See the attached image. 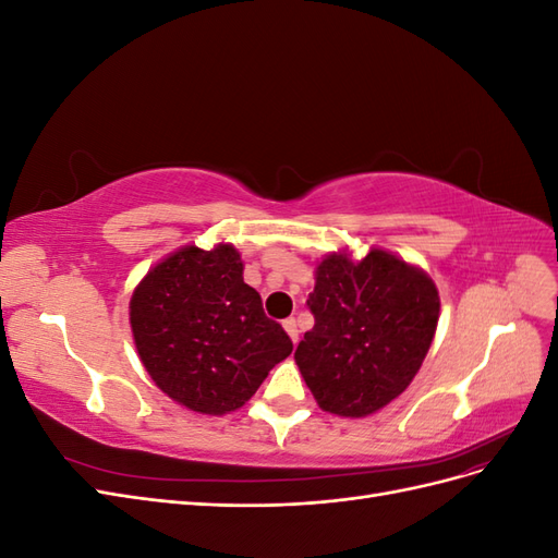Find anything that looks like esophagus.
Returning a JSON list of instances; mask_svg holds the SVG:
<instances>
[{
	"label": "esophagus",
	"instance_id": "esophagus-1",
	"mask_svg": "<svg viewBox=\"0 0 558 558\" xmlns=\"http://www.w3.org/2000/svg\"><path fill=\"white\" fill-rule=\"evenodd\" d=\"M283 330L289 332V337L293 340V344L298 342V324H295V318H286L283 320Z\"/></svg>",
	"mask_w": 558,
	"mask_h": 558
}]
</instances>
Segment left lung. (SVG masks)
<instances>
[{
    "mask_svg": "<svg viewBox=\"0 0 558 558\" xmlns=\"http://www.w3.org/2000/svg\"><path fill=\"white\" fill-rule=\"evenodd\" d=\"M307 305L314 328L295 363L318 408L351 418L379 412L412 384L440 318L433 279L384 248L361 260L330 253Z\"/></svg>",
    "mask_w": 558,
    "mask_h": 558,
    "instance_id": "1",
    "label": "left lung"
}]
</instances>
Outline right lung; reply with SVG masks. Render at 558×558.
Returning <instances> with one entry per match:
<instances>
[{
	"label": "right lung",
	"instance_id": "add662e5",
	"mask_svg": "<svg viewBox=\"0 0 558 558\" xmlns=\"http://www.w3.org/2000/svg\"><path fill=\"white\" fill-rule=\"evenodd\" d=\"M232 244L170 253L130 300L137 353L162 393L199 414H228L258 391L293 342L244 283Z\"/></svg>",
	"mask_w": 558,
	"mask_h": 558
}]
</instances>
